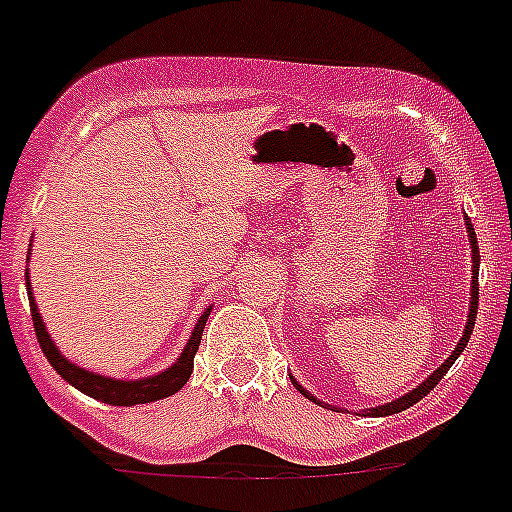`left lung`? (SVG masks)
Masks as SVG:
<instances>
[{"label": "left lung", "mask_w": 512, "mask_h": 512, "mask_svg": "<svg viewBox=\"0 0 512 512\" xmlns=\"http://www.w3.org/2000/svg\"><path fill=\"white\" fill-rule=\"evenodd\" d=\"M467 234H470V245H472V300H470V315H467V326H465V336H462V341L457 343V348H455V353H452L450 358H447V361H444L442 366H439L437 371H434L432 376H429L427 381H422V384L417 386V389L414 391H409V394H404L401 396V399H396V401H389V404H384V407H376V409H369V412H366V417H389V414H396V412H404V409H409L412 407V404H417L419 399H424V396L429 394V391L434 389V386L439 384V381H442V376L447 374V371H450V366L455 364L457 361V356H460L462 351H465V346H467V341H470V336H472V328H475V315H477V300H480V293H477V270H480V250H477V237H475V229H472V224H470V219H467ZM293 384L298 386V391H303L305 396H308V399H313V396L308 394V391L303 389V386L298 384V381L293 379ZM315 401V399H313Z\"/></svg>", "instance_id": "left-lung-1"}]
</instances>
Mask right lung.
I'll use <instances>...</instances> for the list:
<instances>
[{
  "mask_svg": "<svg viewBox=\"0 0 512 512\" xmlns=\"http://www.w3.org/2000/svg\"><path fill=\"white\" fill-rule=\"evenodd\" d=\"M25 278H30V275H25ZM27 295H30V310H32V323H35L37 343H40L42 353L47 356L52 369H55L62 379L68 381V384H73L75 389L83 391V394L93 396V399L103 401V404H113V407H136V404H148V401H156V399H164V396L176 394V391L189 381L191 369H194V353H197L199 343H202L204 323H207L209 310H212V308L204 310L197 328H194V333H191L189 343H186V348L181 351V356L176 358V364L171 366V369L161 371L159 376H151V379L116 381V379H108V376L90 374V371L80 369V366L70 364L65 356H60V351H57L52 338L47 336L45 326H42V318L40 313H37L30 283H27Z\"/></svg>",
  "mask_w": 512,
  "mask_h": 512,
  "instance_id": "obj_1",
  "label": "right lung"
}]
</instances>
